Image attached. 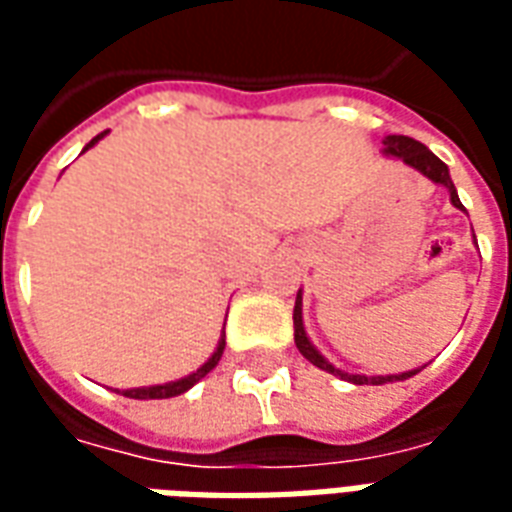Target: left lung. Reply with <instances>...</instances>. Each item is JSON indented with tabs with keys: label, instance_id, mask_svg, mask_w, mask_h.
<instances>
[{
	"label": "left lung",
	"instance_id": "1",
	"mask_svg": "<svg viewBox=\"0 0 512 512\" xmlns=\"http://www.w3.org/2000/svg\"><path fill=\"white\" fill-rule=\"evenodd\" d=\"M384 145H386L384 153L403 158L408 167L419 169L425 178H430L433 183H441V186H447V189H450L452 205H455V208H461V211H466V208L461 205V200H458V191H455V186H452L450 169H447V164H444L439 156H433V153H430L428 147L422 145V142L411 139V136L392 134V136H386ZM293 332H296L293 334L296 348H299L304 359H310L315 367H321V370L332 373V376L345 378V381H351V384H376L378 386V384H386V381H403V378H411L419 373V370H411V373H400V376H348V373H343V370H337L334 365H329V362H326V359H323V356L315 351V345L310 343V337H307V332H304V323H301V293L296 296V307H293Z\"/></svg>",
	"mask_w": 512,
	"mask_h": 512
}]
</instances>
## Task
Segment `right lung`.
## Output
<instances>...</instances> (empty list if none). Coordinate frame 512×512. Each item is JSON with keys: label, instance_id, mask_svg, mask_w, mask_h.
Listing matches in <instances>:
<instances>
[{"label": "right lung", "instance_id": "1", "mask_svg": "<svg viewBox=\"0 0 512 512\" xmlns=\"http://www.w3.org/2000/svg\"><path fill=\"white\" fill-rule=\"evenodd\" d=\"M104 134H106V131H104ZM104 134H98V136H95L93 142H90V145H87V147H93L95 142H98V139H101V136H104ZM87 147H84V150H87ZM222 354H224V337H222V340H219V348H216V351H213L211 359H208V362H205V365H202L200 370H197V373H191V376L180 378V381H172V384L142 386V389H123V395H126V397H134V400H161V397H175V395H183V392H186V389H191V386L197 384V381H200V378L208 376V373H211L213 367L219 365V359H222Z\"/></svg>", "mask_w": 512, "mask_h": 512}]
</instances>
